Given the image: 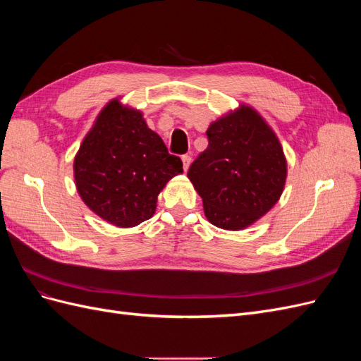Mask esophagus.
<instances>
[{
	"mask_svg": "<svg viewBox=\"0 0 361 361\" xmlns=\"http://www.w3.org/2000/svg\"><path fill=\"white\" fill-rule=\"evenodd\" d=\"M182 164H183V170L187 171L190 169V164H191V157L190 155H183L182 157Z\"/></svg>",
	"mask_w": 361,
	"mask_h": 361,
	"instance_id": "1",
	"label": "esophagus"
}]
</instances>
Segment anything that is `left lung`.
<instances>
[{
    "label": "left lung",
    "mask_w": 361,
    "mask_h": 361,
    "mask_svg": "<svg viewBox=\"0 0 361 361\" xmlns=\"http://www.w3.org/2000/svg\"><path fill=\"white\" fill-rule=\"evenodd\" d=\"M206 150L188 170L207 220L241 231L277 203L286 182L280 141L257 111L247 105L211 123Z\"/></svg>",
    "instance_id": "obj_1"
}]
</instances>
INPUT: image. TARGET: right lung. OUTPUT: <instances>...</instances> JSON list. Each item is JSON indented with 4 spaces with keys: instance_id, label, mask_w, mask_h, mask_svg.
Listing matches in <instances>:
<instances>
[{
    "instance_id": "right-lung-1",
    "label": "right lung",
    "mask_w": 361,
    "mask_h": 361,
    "mask_svg": "<svg viewBox=\"0 0 361 361\" xmlns=\"http://www.w3.org/2000/svg\"><path fill=\"white\" fill-rule=\"evenodd\" d=\"M182 171L180 158L169 154L143 114L118 99L97 116L73 161L82 202L117 227L149 220L161 190Z\"/></svg>"
}]
</instances>
